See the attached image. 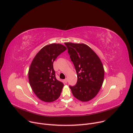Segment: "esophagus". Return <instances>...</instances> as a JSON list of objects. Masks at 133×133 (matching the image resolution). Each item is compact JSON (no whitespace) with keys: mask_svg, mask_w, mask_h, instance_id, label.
<instances>
[{"mask_svg":"<svg viewBox=\"0 0 133 133\" xmlns=\"http://www.w3.org/2000/svg\"><path fill=\"white\" fill-rule=\"evenodd\" d=\"M64 82H65V83H67V78H66V79L64 80Z\"/></svg>","mask_w":133,"mask_h":133,"instance_id":"1","label":"esophagus"}]
</instances>
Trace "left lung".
Wrapping results in <instances>:
<instances>
[{"instance_id":"8db88e82","label":"left lung","mask_w":133,"mask_h":133,"mask_svg":"<svg viewBox=\"0 0 133 133\" xmlns=\"http://www.w3.org/2000/svg\"><path fill=\"white\" fill-rule=\"evenodd\" d=\"M77 74L76 85L70 86L78 100L88 102L98 93L103 83L104 70L96 53L84 43H65Z\"/></svg>"}]
</instances>
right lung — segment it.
Instances as JSON below:
<instances>
[{"instance_id":"add662e5","label":"right lung","mask_w":133,"mask_h":133,"mask_svg":"<svg viewBox=\"0 0 133 133\" xmlns=\"http://www.w3.org/2000/svg\"><path fill=\"white\" fill-rule=\"evenodd\" d=\"M66 49L61 44H50L40 50L32 61L28 72L29 84L35 94L43 102H54L61 95L63 84L56 79L53 62Z\"/></svg>"}]
</instances>
